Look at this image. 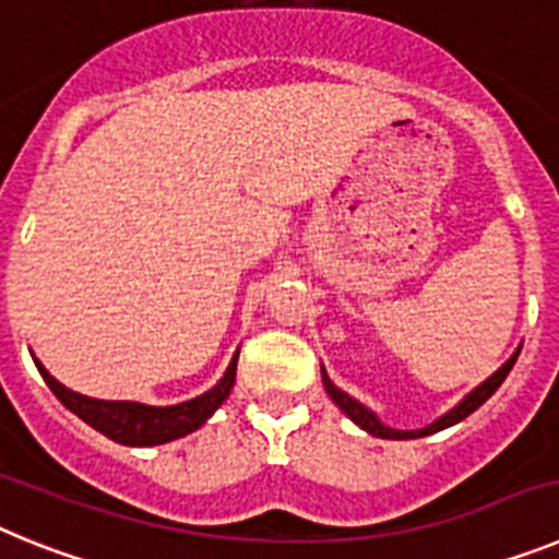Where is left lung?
Here are the masks:
<instances>
[{
    "label": "left lung",
    "instance_id": "1",
    "mask_svg": "<svg viewBox=\"0 0 559 559\" xmlns=\"http://www.w3.org/2000/svg\"><path fill=\"white\" fill-rule=\"evenodd\" d=\"M518 353H521V347H518L515 353L510 355V358L503 360L501 367H498L496 372L490 374V378L481 380V383H478V386L473 389V392L464 394V397L459 400V403L451 408V412H445V414H442V417H437V419H433V423H428L426 428H414V431H400V428H392V426H386V423H380V417L372 412V408H367V406H364V403H360V400L349 397V394L344 392V389L335 386L333 380H330V374L324 372V367H322V383H324V389H328L330 400H333L335 406H338L341 412L347 414V417L353 419L355 426L364 428V431L372 433V437H378V439H419V437H428V433L445 431V428L456 426V423H462L464 417H471V414L476 412V408L481 406V403H487V400H490L492 394H496V389L503 383V378L510 374V369L515 367Z\"/></svg>",
    "mask_w": 559,
    "mask_h": 559
}]
</instances>
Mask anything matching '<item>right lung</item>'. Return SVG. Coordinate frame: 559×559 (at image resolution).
Masks as SVG:
<instances>
[{
    "label": "right lung",
    "mask_w": 559,
    "mask_h": 559,
    "mask_svg": "<svg viewBox=\"0 0 559 559\" xmlns=\"http://www.w3.org/2000/svg\"><path fill=\"white\" fill-rule=\"evenodd\" d=\"M237 355H240V349H235L224 378L210 392L185 400V403H176V406H145V403H133V400L86 397V394L72 392V389L63 386L61 380L52 378L36 355H33V360H36L38 372H41L44 383L52 389V394L61 400L69 412L78 414L86 426H92L103 437L114 439V442H120V445L151 448L199 431L206 419L224 406V400L229 397L231 386H235Z\"/></svg>",
    "instance_id": "obj_1"
}]
</instances>
